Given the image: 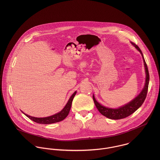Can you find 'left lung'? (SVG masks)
<instances>
[{"instance_id":"8db88e82","label":"left lung","mask_w":160,"mask_h":160,"mask_svg":"<svg viewBox=\"0 0 160 160\" xmlns=\"http://www.w3.org/2000/svg\"><path fill=\"white\" fill-rule=\"evenodd\" d=\"M132 45L135 47V48L137 50L141 53L143 63H144V67L145 70V74H146V78H145V83L144 85V87L140 93L137 95V97L134 98L132 100L128 103L127 104H125L124 105L118 108H111L108 107H106L100 103H99L95 98L94 95H93V100L94 102V103L99 111V112L105 117L112 119H120L122 118H125L131 114L134 113L138 108L141 107V105L143 104L146 97L147 93L148 91V84H149V72L147 65L146 64V62L145 61L143 53L140 49V48L138 46L135 44L133 42H131Z\"/></svg>"}]
</instances>
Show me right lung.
<instances>
[{
    "mask_svg": "<svg viewBox=\"0 0 160 160\" xmlns=\"http://www.w3.org/2000/svg\"><path fill=\"white\" fill-rule=\"evenodd\" d=\"M76 92L77 91H75L72 93V95L69 98L68 101L67 103L66 104V105L65 106V107L60 112H58L56 114L50 116L45 117V118H36V117L29 116L28 114L24 113L23 112V113L32 121H33L37 123H39V124H52V123L60 122V121L63 120L68 115L71 107V105H72V101Z\"/></svg>",
    "mask_w": 160,
    "mask_h": 160,
    "instance_id": "right-lung-1",
    "label": "right lung"
}]
</instances>
